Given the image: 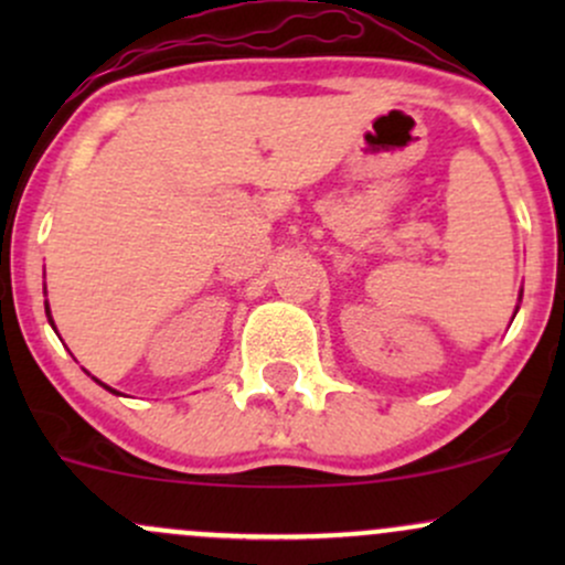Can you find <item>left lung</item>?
<instances>
[{
	"label": "left lung",
	"instance_id": "8db88e82",
	"mask_svg": "<svg viewBox=\"0 0 565 565\" xmlns=\"http://www.w3.org/2000/svg\"><path fill=\"white\" fill-rule=\"evenodd\" d=\"M518 302H521V297H518ZM515 313H518V308H515ZM512 319H515V316H512Z\"/></svg>",
	"mask_w": 565,
	"mask_h": 565
}]
</instances>
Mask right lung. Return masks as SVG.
<instances>
[{
	"mask_svg": "<svg viewBox=\"0 0 565 565\" xmlns=\"http://www.w3.org/2000/svg\"><path fill=\"white\" fill-rule=\"evenodd\" d=\"M44 313H47V321H50V327L55 329V321H53V316H50V302H44ZM87 374H89V372H87ZM93 380H95V377H93ZM95 382H97V385H100V387H106L108 393H114V395H121L119 391H114V387H108L106 382H100V380H95Z\"/></svg>",
	"mask_w": 565,
	"mask_h": 565,
	"instance_id": "obj_1",
	"label": "right lung"
}]
</instances>
